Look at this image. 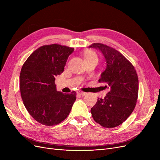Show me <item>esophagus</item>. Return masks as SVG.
<instances>
[{
  "instance_id": "1",
  "label": "esophagus",
  "mask_w": 160,
  "mask_h": 160,
  "mask_svg": "<svg viewBox=\"0 0 160 160\" xmlns=\"http://www.w3.org/2000/svg\"><path fill=\"white\" fill-rule=\"evenodd\" d=\"M77 93H78L80 95H82V96H84V95H85L87 94L86 93H85V92H83V91H79Z\"/></svg>"
}]
</instances>
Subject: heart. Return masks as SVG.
<instances>
[{"label": "heart", "instance_id": "1", "mask_svg": "<svg viewBox=\"0 0 160 160\" xmlns=\"http://www.w3.org/2000/svg\"><path fill=\"white\" fill-rule=\"evenodd\" d=\"M83 55L85 62L93 59L98 60V55H97V54L94 51L91 50H87L84 51Z\"/></svg>", "mask_w": 160, "mask_h": 160}]
</instances>
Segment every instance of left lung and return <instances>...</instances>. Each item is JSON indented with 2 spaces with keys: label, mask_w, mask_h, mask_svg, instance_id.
I'll list each match as a JSON object with an SVG mask.
<instances>
[{
  "label": "left lung",
  "mask_w": 160,
  "mask_h": 160,
  "mask_svg": "<svg viewBox=\"0 0 160 160\" xmlns=\"http://www.w3.org/2000/svg\"><path fill=\"white\" fill-rule=\"evenodd\" d=\"M99 49L106 60L105 70L99 83H105L109 91L98 98L91 109L93 119L101 126L113 128L123 123L132 114L137 103L139 81L134 67L122 53L102 43L89 46Z\"/></svg>",
  "instance_id": "8db88e82"
}]
</instances>
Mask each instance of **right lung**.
I'll return each mask as SVG.
<instances>
[{"label":"right lung","mask_w":160,"mask_h":160,"mask_svg":"<svg viewBox=\"0 0 160 160\" xmlns=\"http://www.w3.org/2000/svg\"><path fill=\"white\" fill-rule=\"evenodd\" d=\"M73 48L58 44L43 45L24 62L19 77L24 105L37 122L52 126L69 115L76 92L57 91L55 77L61 75Z\"/></svg>","instance_id":"1"}]
</instances>
